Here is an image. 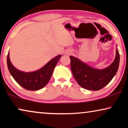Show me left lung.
I'll list each match as a JSON object with an SVG mask.
<instances>
[{"instance_id":"left-lung-1","label":"left lung","mask_w":128,"mask_h":128,"mask_svg":"<svg viewBox=\"0 0 128 128\" xmlns=\"http://www.w3.org/2000/svg\"><path fill=\"white\" fill-rule=\"evenodd\" d=\"M69 57L72 72L78 83L84 88L95 91L102 88L111 81L118 71L120 60L117 48L114 62L102 69L92 67L76 57Z\"/></svg>"}]
</instances>
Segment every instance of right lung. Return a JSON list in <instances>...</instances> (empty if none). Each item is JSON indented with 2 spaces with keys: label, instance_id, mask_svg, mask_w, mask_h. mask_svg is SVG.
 Wrapping results in <instances>:
<instances>
[{
  "label": "right lung",
  "instance_id": "1",
  "mask_svg": "<svg viewBox=\"0 0 128 128\" xmlns=\"http://www.w3.org/2000/svg\"><path fill=\"white\" fill-rule=\"evenodd\" d=\"M61 56V55L56 56L41 69L31 72H25L17 69L10 60L9 52L7 58V64L10 73L19 85L26 90L36 91L42 88L47 84Z\"/></svg>",
  "mask_w": 128,
  "mask_h": 128
}]
</instances>
